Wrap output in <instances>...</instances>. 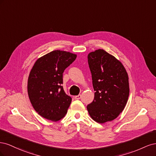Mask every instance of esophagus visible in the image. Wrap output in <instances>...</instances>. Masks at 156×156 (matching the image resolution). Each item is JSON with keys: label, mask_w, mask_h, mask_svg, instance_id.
Masks as SVG:
<instances>
[{"label": "esophagus", "mask_w": 156, "mask_h": 156, "mask_svg": "<svg viewBox=\"0 0 156 156\" xmlns=\"http://www.w3.org/2000/svg\"><path fill=\"white\" fill-rule=\"evenodd\" d=\"M81 98V94H79L78 96H75V99H76V100H79V99Z\"/></svg>", "instance_id": "1"}]
</instances>
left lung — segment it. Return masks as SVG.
Wrapping results in <instances>:
<instances>
[{
  "instance_id": "left-lung-1",
  "label": "left lung",
  "mask_w": 156,
  "mask_h": 156,
  "mask_svg": "<svg viewBox=\"0 0 156 156\" xmlns=\"http://www.w3.org/2000/svg\"><path fill=\"white\" fill-rule=\"evenodd\" d=\"M88 62L95 91L88 112L98 123L112 121L123 111L128 100V75L120 61L103 49L90 53Z\"/></svg>"
}]
</instances>
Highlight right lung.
I'll use <instances>...</instances> for the list:
<instances>
[{"label": "right lung", "mask_w": 156, "mask_h": 156, "mask_svg": "<svg viewBox=\"0 0 156 156\" xmlns=\"http://www.w3.org/2000/svg\"><path fill=\"white\" fill-rule=\"evenodd\" d=\"M77 57L69 52L55 50L38 58L28 79V94L34 110L42 117L58 121L66 115L72 98L65 93L63 73Z\"/></svg>", "instance_id": "right-lung-1"}]
</instances>
